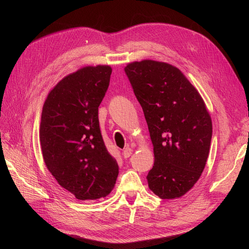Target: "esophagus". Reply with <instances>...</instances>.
<instances>
[{
	"label": "esophagus",
	"mask_w": 249,
	"mask_h": 249,
	"mask_svg": "<svg viewBox=\"0 0 249 249\" xmlns=\"http://www.w3.org/2000/svg\"><path fill=\"white\" fill-rule=\"evenodd\" d=\"M132 152H133L132 148L129 147V146H126V147L123 150V156L126 159V158H129V157L132 155Z\"/></svg>",
	"instance_id": "1"
}]
</instances>
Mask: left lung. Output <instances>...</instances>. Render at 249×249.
Masks as SVG:
<instances>
[{
  "label": "left lung",
  "instance_id": "left-lung-1",
  "mask_svg": "<svg viewBox=\"0 0 249 249\" xmlns=\"http://www.w3.org/2000/svg\"><path fill=\"white\" fill-rule=\"evenodd\" d=\"M141 105L154 145L155 163L146 177L162 199L183 196L205 169L212 120L200 94L176 66L142 60L124 67Z\"/></svg>",
  "mask_w": 249,
  "mask_h": 249
}]
</instances>
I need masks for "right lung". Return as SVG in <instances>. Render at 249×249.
Here are the masks:
<instances>
[{
    "instance_id": "add662e5",
    "label": "right lung",
    "mask_w": 249,
    "mask_h": 249,
    "mask_svg": "<svg viewBox=\"0 0 249 249\" xmlns=\"http://www.w3.org/2000/svg\"><path fill=\"white\" fill-rule=\"evenodd\" d=\"M111 72L109 65L83 67L60 81L43 104L39 139L44 163L58 184L80 200L106 197L118 176L99 123Z\"/></svg>"
}]
</instances>
